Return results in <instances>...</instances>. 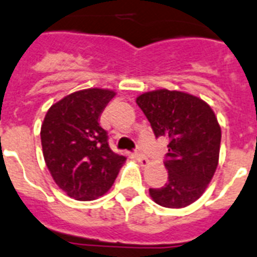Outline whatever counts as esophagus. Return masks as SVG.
Listing matches in <instances>:
<instances>
[{"label": "esophagus", "instance_id": "1", "mask_svg": "<svg viewBox=\"0 0 257 257\" xmlns=\"http://www.w3.org/2000/svg\"><path fill=\"white\" fill-rule=\"evenodd\" d=\"M135 159L138 160V162H139L142 166H147V165H148V162H150V161H148V159H147L146 156L140 152V151H137V152H135Z\"/></svg>", "mask_w": 257, "mask_h": 257}]
</instances>
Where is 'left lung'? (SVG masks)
<instances>
[{
    "label": "left lung",
    "instance_id": "1",
    "mask_svg": "<svg viewBox=\"0 0 257 257\" xmlns=\"http://www.w3.org/2000/svg\"><path fill=\"white\" fill-rule=\"evenodd\" d=\"M137 104L155 137L169 142L164 161L168 182L150 188L151 197L161 207H187L204 194L218 165L221 127L216 115L201 98L179 91L146 92Z\"/></svg>",
    "mask_w": 257,
    "mask_h": 257
}]
</instances>
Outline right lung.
Wrapping results in <instances>:
<instances>
[{
    "label": "right lung",
    "instance_id": "right-lung-1",
    "mask_svg": "<svg viewBox=\"0 0 257 257\" xmlns=\"http://www.w3.org/2000/svg\"><path fill=\"white\" fill-rule=\"evenodd\" d=\"M114 96L101 88L74 92L52 105L41 124L45 164L57 186L76 200H95L109 191L126 161L110 150L98 123Z\"/></svg>",
    "mask_w": 257,
    "mask_h": 257
}]
</instances>
